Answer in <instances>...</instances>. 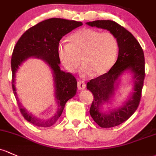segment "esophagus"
<instances>
[{"instance_id": "34e87169", "label": "esophagus", "mask_w": 156, "mask_h": 156, "mask_svg": "<svg viewBox=\"0 0 156 156\" xmlns=\"http://www.w3.org/2000/svg\"><path fill=\"white\" fill-rule=\"evenodd\" d=\"M86 87V83L83 82V81H78V88L79 90H83Z\"/></svg>"}]
</instances>
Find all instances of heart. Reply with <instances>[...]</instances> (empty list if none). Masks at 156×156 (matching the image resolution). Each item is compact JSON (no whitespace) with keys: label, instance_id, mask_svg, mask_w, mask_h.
Masks as SVG:
<instances>
[{"label":"heart","instance_id":"heart-1","mask_svg":"<svg viewBox=\"0 0 156 156\" xmlns=\"http://www.w3.org/2000/svg\"><path fill=\"white\" fill-rule=\"evenodd\" d=\"M70 43L60 42L57 55L62 64L75 73L81 63V75L100 76L108 73L115 63L118 53L117 37L111 32L82 28L69 37Z\"/></svg>","mask_w":156,"mask_h":156}]
</instances>
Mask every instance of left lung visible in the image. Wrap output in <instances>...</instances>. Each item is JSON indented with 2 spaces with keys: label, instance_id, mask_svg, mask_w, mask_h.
<instances>
[{
  "label": "left lung",
  "instance_id": "obj_1",
  "mask_svg": "<svg viewBox=\"0 0 156 156\" xmlns=\"http://www.w3.org/2000/svg\"><path fill=\"white\" fill-rule=\"evenodd\" d=\"M87 24L109 30L114 34L118 41L119 53L114 65L107 73L90 80L87 83V88L94 96L90 109L93 120L101 128L114 127L127 120L140 104L145 78L143 49L129 31L115 22L97 20L87 22ZM126 71H130L133 75L134 88L132 96L121 107L113 109L109 113L102 112L101 107L105 103L109 102L113 97L119 76Z\"/></svg>",
  "mask_w": 156,
  "mask_h": 156
}]
</instances>
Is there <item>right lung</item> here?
I'll return each instance as SVG.
<instances>
[{
	"label": "right lung",
	"mask_w": 156,
	"mask_h": 156,
	"mask_svg": "<svg viewBox=\"0 0 156 156\" xmlns=\"http://www.w3.org/2000/svg\"><path fill=\"white\" fill-rule=\"evenodd\" d=\"M82 24L81 22L57 18L47 19L26 30L14 47L11 59L12 90L22 116L30 123L39 127H50L54 125L61 115L66 101L76 94L75 78L71 73L60 70L57 46L63 36ZM31 56L42 58L49 66L53 73L58 109L55 114L48 119L33 116L17 100L14 87L15 73L23 62Z\"/></svg>",
	"instance_id": "obj_1"
}]
</instances>
